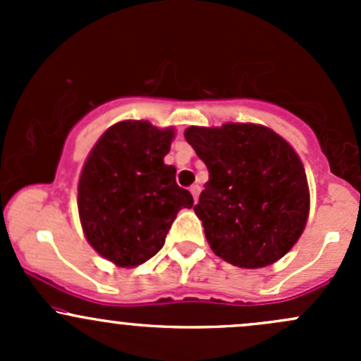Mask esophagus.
<instances>
[{
    "mask_svg": "<svg viewBox=\"0 0 361 361\" xmlns=\"http://www.w3.org/2000/svg\"><path fill=\"white\" fill-rule=\"evenodd\" d=\"M190 192H192V195H194V201L197 202L199 194H201V187H199V185H192V187H190Z\"/></svg>",
    "mask_w": 361,
    "mask_h": 361,
    "instance_id": "esophagus-1",
    "label": "esophagus"
}]
</instances>
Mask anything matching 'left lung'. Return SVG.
Instances as JSON below:
<instances>
[{
    "instance_id": "8db88e82",
    "label": "left lung",
    "mask_w": 361,
    "mask_h": 361,
    "mask_svg": "<svg viewBox=\"0 0 361 361\" xmlns=\"http://www.w3.org/2000/svg\"><path fill=\"white\" fill-rule=\"evenodd\" d=\"M185 140L209 173L194 211L214 255L245 269L285 257L309 214L307 178L293 148L253 123L188 127Z\"/></svg>"
}]
</instances>
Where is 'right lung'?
I'll return each instance as SVG.
<instances>
[{
  "label": "right lung",
  "mask_w": 361,
  "mask_h": 361,
  "mask_svg": "<svg viewBox=\"0 0 361 361\" xmlns=\"http://www.w3.org/2000/svg\"><path fill=\"white\" fill-rule=\"evenodd\" d=\"M173 129L143 120L110 127L90 152L78 183V211L87 241L118 267L150 260L181 207L194 206L164 164Z\"/></svg>",
  "instance_id": "obj_1"
}]
</instances>
